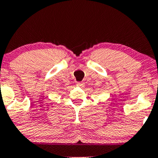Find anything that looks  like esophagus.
Listing matches in <instances>:
<instances>
[{"label":"esophagus","mask_w":158,"mask_h":158,"mask_svg":"<svg viewBox=\"0 0 158 158\" xmlns=\"http://www.w3.org/2000/svg\"><path fill=\"white\" fill-rule=\"evenodd\" d=\"M77 86H81V87H84V82H78L77 84Z\"/></svg>","instance_id":"obj_1"}]
</instances>
